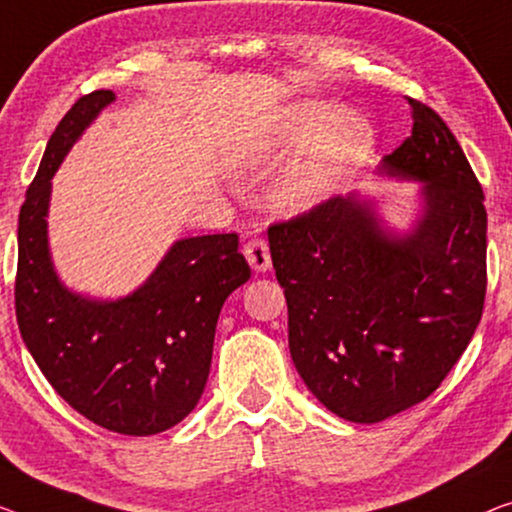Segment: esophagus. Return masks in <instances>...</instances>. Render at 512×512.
Here are the masks:
<instances>
[{"mask_svg": "<svg viewBox=\"0 0 512 512\" xmlns=\"http://www.w3.org/2000/svg\"><path fill=\"white\" fill-rule=\"evenodd\" d=\"M243 255H246L248 264L253 266L255 271H269L271 269V253H269V246H266L264 239H250L246 246H243Z\"/></svg>", "mask_w": 512, "mask_h": 512, "instance_id": "1", "label": "esophagus"}]
</instances>
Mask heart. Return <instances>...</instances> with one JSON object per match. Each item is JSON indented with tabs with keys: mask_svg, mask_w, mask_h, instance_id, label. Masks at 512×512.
I'll return each instance as SVG.
<instances>
[{
	"mask_svg": "<svg viewBox=\"0 0 512 512\" xmlns=\"http://www.w3.org/2000/svg\"><path fill=\"white\" fill-rule=\"evenodd\" d=\"M282 144L305 142L273 190L282 209H305L340 188L365 163L372 131L356 114H333L329 105L308 103L280 126Z\"/></svg>",
	"mask_w": 512,
	"mask_h": 512,
	"instance_id": "b5f03b06",
	"label": "heart"
}]
</instances>
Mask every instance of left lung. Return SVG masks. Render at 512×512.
<instances>
[{
    "label": "left lung",
    "mask_w": 512,
    "mask_h": 512,
    "mask_svg": "<svg viewBox=\"0 0 512 512\" xmlns=\"http://www.w3.org/2000/svg\"><path fill=\"white\" fill-rule=\"evenodd\" d=\"M407 101L414 126L384 170L425 181L414 232H381L354 195L269 225L292 361L315 398L354 423H379L437 391L485 305L483 188L446 121Z\"/></svg>",
    "instance_id": "8db88e82"
}]
</instances>
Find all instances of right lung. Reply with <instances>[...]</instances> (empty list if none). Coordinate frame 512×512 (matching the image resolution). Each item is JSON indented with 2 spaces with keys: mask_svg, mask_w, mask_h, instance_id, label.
<instances>
[{
  "mask_svg": "<svg viewBox=\"0 0 512 512\" xmlns=\"http://www.w3.org/2000/svg\"><path fill=\"white\" fill-rule=\"evenodd\" d=\"M110 89L80 96L48 140L18 218L15 317L50 386L91 423L147 437L183 421L207 384L220 308L250 278L239 234L172 246L126 299L87 301L59 285L48 253L50 179Z\"/></svg>",
  "mask_w": 512,
  "mask_h": 512,
  "instance_id": "right-lung-1",
  "label": "right lung"
}]
</instances>
